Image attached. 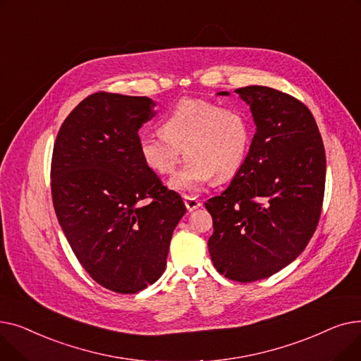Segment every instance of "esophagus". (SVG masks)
<instances>
[{"label": "esophagus", "mask_w": 361, "mask_h": 361, "mask_svg": "<svg viewBox=\"0 0 361 361\" xmlns=\"http://www.w3.org/2000/svg\"><path fill=\"white\" fill-rule=\"evenodd\" d=\"M184 204L187 207L188 212H193L197 207L202 206V202L197 200L196 197H190V196H184Z\"/></svg>", "instance_id": "1"}]
</instances>
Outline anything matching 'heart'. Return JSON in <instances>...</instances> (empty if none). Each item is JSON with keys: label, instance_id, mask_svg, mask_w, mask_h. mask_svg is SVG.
Returning <instances> with one entry per match:
<instances>
[{"label": "heart", "instance_id": "obj_1", "mask_svg": "<svg viewBox=\"0 0 361 361\" xmlns=\"http://www.w3.org/2000/svg\"><path fill=\"white\" fill-rule=\"evenodd\" d=\"M139 139L143 162L159 176L176 173L183 155L185 166L169 185L177 192L196 193L209 181L235 177L250 155L253 126L247 112L218 102L184 98L161 126Z\"/></svg>", "mask_w": 361, "mask_h": 361}]
</instances>
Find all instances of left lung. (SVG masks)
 <instances>
[{
	"mask_svg": "<svg viewBox=\"0 0 361 361\" xmlns=\"http://www.w3.org/2000/svg\"><path fill=\"white\" fill-rule=\"evenodd\" d=\"M234 92L250 105L256 133L243 169L204 203L214 221L207 247L221 275L253 282L306 249L324 203L326 157L313 114L301 101L267 86Z\"/></svg>",
	"mask_w": 361,
	"mask_h": 361,
	"instance_id": "1",
	"label": "left lung"
}]
</instances>
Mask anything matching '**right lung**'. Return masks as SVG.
<instances>
[{
	"label": "right lung",
	"mask_w": 361,
	"mask_h": 361,
	"mask_svg": "<svg viewBox=\"0 0 361 361\" xmlns=\"http://www.w3.org/2000/svg\"><path fill=\"white\" fill-rule=\"evenodd\" d=\"M146 97L97 92L56 135L54 209L73 253L104 288L135 294L165 271L173 231L185 214L142 159L139 128L155 116Z\"/></svg>",
	"instance_id": "obj_1"
}]
</instances>
